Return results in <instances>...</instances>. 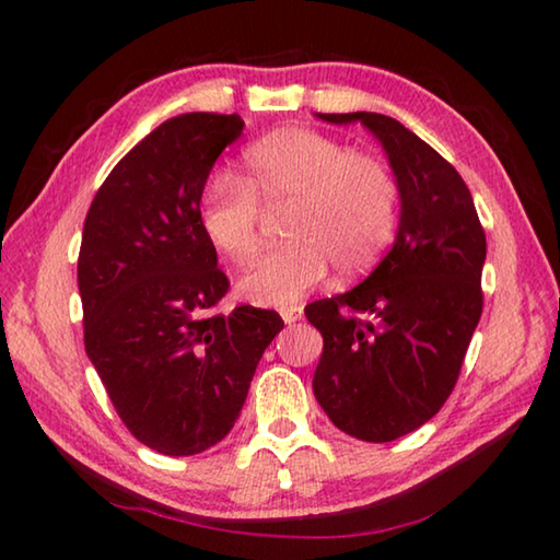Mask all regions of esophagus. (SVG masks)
Wrapping results in <instances>:
<instances>
[{
    "label": "esophagus",
    "instance_id": "1",
    "mask_svg": "<svg viewBox=\"0 0 560 560\" xmlns=\"http://www.w3.org/2000/svg\"><path fill=\"white\" fill-rule=\"evenodd\" d=\"M303 316L301 306H291V308H281V318L283 324H296V320Z\"/></svg>",
    "mask_w": 560,
    "mask_h": 560
}]
</instances>
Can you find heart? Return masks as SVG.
<instances>
[{
    "instance_id": "heart-1",
    "label": "heart",
    "mask_w": 560,
    "mask_h": 560,
    "mask_svg": "<svg viewBox=\"0 0 560 560\" xmlns=\"http://www.w3.org/2000/svg\"><path fill=\"white\" fill-rule=\"evenodd\" d=\"M267 209L287 217L289 244L244 273L240 291L259 306H291L326 279L363 273L390 246L400 187L383 160L350 153L316 130L287 128L254 143L244 177L207 183L200 226L224 259L246 264L261 246Z\"/></svg>"
}]
</instances>
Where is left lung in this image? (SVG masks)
Returning a JSON list of instances; mask_svg holds the SVG:
<instances>
[{
	"mask_svg": "<svg viewBox=\"0 0 560 560\" xmlns=\"http://www.w3.org/2000/svg\"><path fill=\"white\" fill-rule=\"evenodd\" d=\"M363 122L400 187L395 244L355 289L306 306L324 336L314 395L330 422L363 442H393L440 412L481 318L487 236L457 170L400 120L381 113H316Z\"/></svg>",
	"mask_w": 560,
	"mask_h": 560,
	"instance_id": "obj_1",
	"label": "left lung"
}]
</instances>
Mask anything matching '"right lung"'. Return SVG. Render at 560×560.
Segmentation results:
<instances>
[{"label": "right lung", "instance_id": "1", "mask_svg": "<svg viewBox=\"0 0 560 560\" xmlns=\"http://www.w3.org/2000/svg\"><path fill=\"white\" fill-rule=\"evenodd\" d=\"M244 120L183 113L145 136L83 222V343L136 440L167 457L214 447L234 428L277 311L212 308L230 289L200 226V200Z\"/></svg>", "mask_w": 560, "mask_h": 560}]
</instances>
